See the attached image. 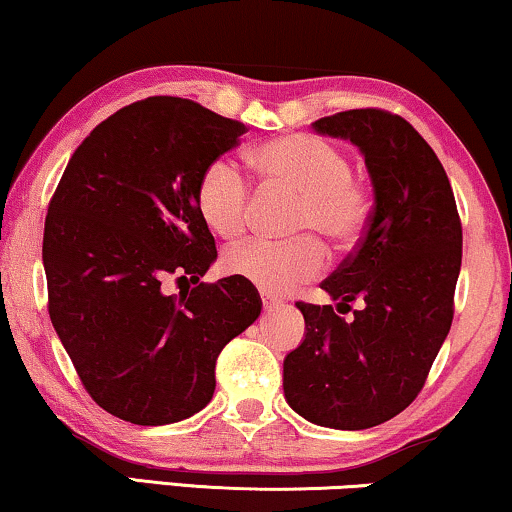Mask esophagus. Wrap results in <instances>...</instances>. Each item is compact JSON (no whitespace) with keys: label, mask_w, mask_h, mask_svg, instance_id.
<instances>
[{"label":"esophagus","mask_w":512,"mask_h":512,"mask_svg":"<svg viewBox=\"0 0 512 512\" xmlns=\"http://www.w3.org/2000/svg\"><path fill=\"white\" fill-rule=\"evenodd\" d=\"M260 297H262V304H264V309H274V307H278V304H281V302L276 300L274 295L267 293V290H262Z\"/></svg>","instance_id":"esophagus-1"}]
</instances>
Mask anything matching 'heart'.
<instances>
[{
	"label": "heart",
	"mask_w": 512,
	"mask_h": 512,
	"mask_svg": "<svg viewBox=\"0 0 512 512\" xmlns=\"http://www.w3.org/2000/svg\"><path fill=\"white\" fill-rule=\"evenodd\" d=\"M264 189L300 196L295 210V234H319L333 248L345 250L359 241L371 215V196L342 148L314 134H288L271 139L250 155ZM252 205L250 184L236 163L219 158L200 172L196 208L217 236L234 238L248 224ZM326 267V250L312 236L288 243L250 238L224 252V269L255 283L267 293L312 281Z\"/></svg>",
	"instance_id": "b5f03b06"
}]
</instances>
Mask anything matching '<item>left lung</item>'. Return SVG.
<instances>
[{"label": "left lung", "instance_id": "left-lung-1", "mask_svg": "<svg viewBox=\"0 0 512 512\" xmlns=\"http://www.w3.org/2000/svg\"><path fill=\"white\" fill-rule=\"evenodd\" d=\"M364 153L373 210L364 236L321 288L354 309L297 302L302 345L283 361L288 404L323 428L366 430L406 409L454 321L463 229L442 163L401 115L354 108L314 122ZM352 309V307H349Z\"/></svg>", "mask_w": 512, "mask_h": 512}]
</instances>
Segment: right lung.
<instances>
[{
    "label": "right lung",
    "instance_id": "1",
    "mask_svg": "<svg viewBox=\"0 0 512 512\" xmlns=\"http://www.w3.org/2000/svg\"><path fill=\"white\" fill-rule=\"evenodd\" d=\"M245 132L196 101L148 96L89 132L51 196V323L89 397L134 425L205 409L219 352L262 312L243 278L198 283L217 257L198 177ZM170 275L197 286L165 296Z\"/></svg>",
    "mask_w": 512,
    "mask_h": 512
}]
</instances>
